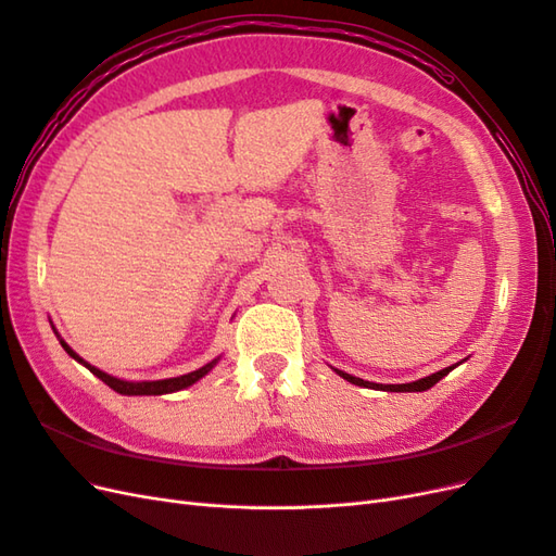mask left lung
Returning <instances> with one entry per match:
<instances>
[{"mask_svg":"<svg viewBox=\"0 0 556 556\" xmlns=\"http://www.w3.org/2000/svg\"><path fill=\"white\" fill-rule=\"evenodd\" d=\"M459 364H452V366H447V368H443V371H439V374H431V376H427V378H419V380H415V382H403V384H380V382H368V380H362V378H355V376H350V374H345V371H339V368H333L336 374H339L343 380H348V382H352V384H359V387H368V390H380V392H427V390H431V387L439 382L441 378H445L452 368H457Z\"/></svg>","mask_w":556,"mask_h":556,"instance_id":"obj_1","label":"left lung"}]
</instances>
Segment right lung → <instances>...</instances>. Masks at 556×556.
I'll use <instances>...</instances> for the list:
<instances>
[{
	"label": "right lung",
	"instance_id": "add662e5",
	"mask_svg": "<svg viewBox=\"0 0 556 556\" xmlns=\"http://www.w3.org/2000/svg\"><path fill=\"white\" fill-rule=\"evenodd\" d=\"M55 333H58V331H55ZM58 339H60V333H58ZM60 345L66 350V355L74 357L78 364L86 366L90 374H94L99 380L106 382L113 392L125 394V396H160V394L180 392V390H185V387H190V384H194L197 380L204 378L206 374H211L213 366H215L217 362H220V357H217V359L204 364L201 368H197V371L178 376V378H166V380H121V378H115V376H109V374H104V371H99L97 366H92V364H88L83 357H78L76 352H74L70 345H66L62 339H60Z\"/></svg>",
	"mask_w": 556,
	"mask_h": 556
}]
</instances>
